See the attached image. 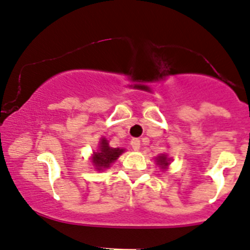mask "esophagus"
<instances>
[{
  "mask_svg": "<svg viewBox=\"0 0 250 250\" xmlns=\"http://www.w3.org/2000/svg\"><path fill=\"white\" fill-rule=\"evenodd\" d=\"M130 146H132V148H133L134 150H138L139 148H141V141H139L138 138H133L130 141Z\"/></svg>",
  "mask_w": 250,
  "mask_h": 250,
  "instance_id": "1",
  "label": "esophagus"
}]
</instances>
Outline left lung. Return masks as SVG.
Masks as SVG:
<instances>
[{"label": "left lung", "instance_id": "1", "mask_svg": "<svg viewBox=\"0 0 250 250\" xmlns=\"http://www.w3.org/2000/svg\"><path fill=\"white\" fill-rule=\"evenodd\" d=\"M168 161H169V159H168L166 156H161V157H158V159H157V162H158L159 166H168V164H169V162Z\"/></svg>", "mask_w": 250, "mask_h": 250}]
</instances>
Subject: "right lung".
Instances as JSON below:
<instances>
[{
	"label": "right lung",
	"mask_w": 250,
	"mask_h": 250,
	"mask_svg": "<svg viewBox=\"0 0 250 250\" xmlns=\"http://www.w3.org/2000/svg\"><path fill=\"white\" fill-rule=\"evenodd\" d=\"M123 153V149L121 148H112L108 146V142L104 138L101 141L100 149L94 152L93 154V163L97 169H103L108 168L116 159Z\"/></svg>",
	"instance_id": "obj_1"
}]
</instances>
